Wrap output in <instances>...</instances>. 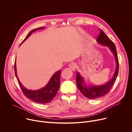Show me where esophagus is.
<instances>
[{"label": "esophagus", "instance_id": "34e87169", "mask_svg": "<svg viewBox=\"0 0 132 132\" xmlns=\"http://www.w3.org/2000/svg\"><path fill=\"white\" fill-rule=\"evenodd\" d=\"M69 67L73 71H75L76 69L77 68V64L75 62H72L71 63L69 64Z\"/></svg>", "mask_w": 132, "mask_h": 132}]
</instances>
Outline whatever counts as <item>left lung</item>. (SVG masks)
<instances>
[{
  "instance_id": "left-lung-1",
  "label": "left lung",
  "mask_w": 132,
  "mask_h": 132,
  "mask_svg": "<svg viewBox=\"0 0 132 132\" xmlns=\"http://www.w3.org/2000/svg\"><path fill=\"white\" fill-rule=\"evenodd\" d=\"M97 41L102 45L108 46L113 52L116 59V68L112 79L106 83V84L103 85L91 86L89 87L84 86L83 85L84 80L83 78L81 76L79 72L77 73L76 81L78 88L83 95L90 99L97 98L108 94L112 89V86L116 81L119 73V63L118 56V54H117L116 47L113 42L104 33L103 30H101V29H100V34L97 37Z\"/></svg>"
}]
</instances>
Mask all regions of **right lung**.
<instances>
[{
    "label": "right lung",
    "mask_w": 132,
    "mask_h": 132,
    "mask_svg": "<svg viewBox=\"0 0 132 132\" xmlns=\"http://www.w3.org/2000/svg\"><path fill=\"white\" fill-rule=\"evenodd\" d=\"M42 28H39L38 29H35L34 30L31 31L27 35L26 38L22 41L21 43H22L29 36H30L33 32H35V31L38 30V29H41ZM14 72H15V75L17 79L18 82L19 83V85L23 94L28 98L34 102H37V103L45 104L51 102L52 100V99L55 96L60 87L61 76L60 70L57 71L52 76L48 83L47 84L46 86L43 87L41 89L34 91L27 90L21 84L17 75L16 62H14Z\"/></svg>",
    "instance_id": "obj_1"
}]
</instances>
